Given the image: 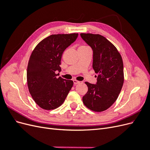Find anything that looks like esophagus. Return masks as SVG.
<instances>
[{
  "label": "esophagus",
  "instance_id": "esophagus-1",
  "mask_svg": "<svg viewBox=\"0 0 150 150\" xmlns=\"http://www.w3.org/2000/svg\"><path fill=\"white\" fill-rule=\"evenodd\" d=\"M73 83H74V85H76V84H78L80 83L79 81H76V80H73Z\"/></svg>",
  "mask_w": 150,
  "mask_h": 150
}]
</instances>
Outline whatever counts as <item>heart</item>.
<instances>
[{
	"label": "heart",
	"instance_id": "heart-1",
	"mask_svg": "<svg viewBox=\"0 0 150 150\" xmlns=\"http://www.w3.org/2000/svg\"><path fill=\"white\" fill-rule=\"evenodd\" d=\"M81 47H86V46H81Z\"/></svg>",
	"mask_w": 150,
	"mask_h": 150
}]
</instances>
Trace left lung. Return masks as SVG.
<instances>
[{
  "instance_id": "obj_1",
  "label": "left lung",
  "mask_w": 150,
  "mask_h": 150,
  "mask_svg": "<svg viewBox=\"0 0 150 150\" xmlns=\"http://www.w3.org/2000/svg\"><path fill=\"white\" fill-rule=\"evenodd\" d=\"M80 35L93 50V68L98 74L96 84L85 83L88 91L83 101L91 110L101 112L116 101L121 92L124 83L123 62L116 47L104 36Z\"/></svg>"
}]
</instances>
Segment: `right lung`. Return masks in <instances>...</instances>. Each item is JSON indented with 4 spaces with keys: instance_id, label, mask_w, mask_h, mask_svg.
<instances>
[{
    "instance_id": "1",
    "label": "right lung",
    "mask_w": 150,
    "mask_h": 150,
    "mask_svg": "<svg viewBox=\"0 0 150 150\" xmlns=\"http://www.w3.org/2000/svg\"><path fill=\"white\" fill-rule=\"evenodd\" d=\"M78 36V33L51 35L31 54L27 69L28 88L35 103L44 110L59 107L73 86L72 81L57 78L56 72L61 71L62 54Z\"/></svg>"
}]
</instances>
